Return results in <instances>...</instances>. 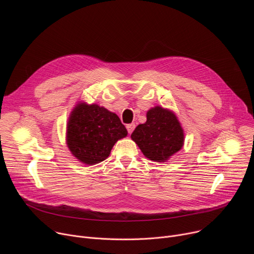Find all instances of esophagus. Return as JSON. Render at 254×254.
Listing matches in <instances>:
<instances>
[{"instance_id": "esophagus-1", "label": "esophagus", "mask_w": 254, "mask_h": 254, "mask_svg": "<svg viewBox=\"0 0 254 254\" xmlns=\"http://www.w3.org/2000/svg\"><path fill=\"white\" fill-rule=\"evenodd\" d=\"M134 127H135V125H134V124L127 125V131H128V133H131L132 130L134 129Z\"/></svg>"}]
</instances>
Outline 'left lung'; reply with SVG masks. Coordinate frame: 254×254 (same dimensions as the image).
Here are the masks:
<instances>
[{
    "label": "left lung",
    "mask_w": 254,
    "mask_h": 254,
    "mask_svg": "<svg viewBox=\"0 0 254 254\" xmlns=\"http://www.w3.org/2000/svg\"><path fill=\"white\" fill-rule=\"evenodd\" d=\"M147 159L167 162L184 146L185 134L174 112L155 106L147 113V122L138 125L130 135Z\"/></svg>",
    "instance_id": "obj_1"
}]
</instances>
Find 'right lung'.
<instances>
[{
	"mask_svg": "<svg viewBox=\"0 0 254 254\" xmlns=\"http://www.w3.org/2000/svg\"><path fill=\"white\" fill-rule=\"evenodd\" d=\"M127 135L120 118L96 103L78 101L66 126V143L72 156L92 166L108 158L115 143Z\"/></svg>",
	"mask_w": 254,
	"mask_h": 254,
	"instance_id": "add662e5",
	"label": "right lung"
}]
</instances>
